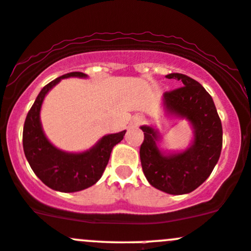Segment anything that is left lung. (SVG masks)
<instances>
[{
    "mask_svg": "<svg viewBox=\"0 0 251 251\" xmlns=\"http://www.w3.org/2000/svg\"><path fill=\"white\" fill-rule=\"evenodd\" d=\"M167 78L177 79L182 87L164 93V113L187 121L193 139L183 151H168L159 145L162 135L158 129L141 126L145 135L140 147L141 167L154 188L169 195H186L200 187L218 163L222 126L213 98L202 84L182 74H170Z\"/></svg>",
    "mask_w": 251,
    "mask_h": 251,
    "instance_id": "obj_1",
    "label": "left lung"
}]
</instances>
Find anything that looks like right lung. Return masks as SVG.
I'll use <instances>...</instances> for the list:
<instances>
[{
  "label": "right lung",
  "instance_id": "obj_1",
  "mask_svg": "<svg viewBox=\"0 0 251 251\" xmlns=\"http://www.w3.org/2000/svg\"><path fill=\"white\" fill-rule=\"evenodd\" d=\"M69 77L87 78L83 72H70L42 88L30 108L23 130L24 153L38 179L59 192H77L99 181L110 159L111 151L123 140L126 130L102 136L83 152H66L54 146L43 131L41 108L49 90Z\"/></svg>",
  "mask_w": 251,
  "mask_h": 251
}]
</instances>
